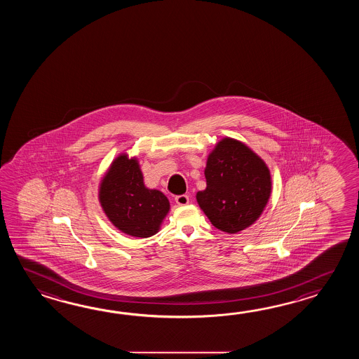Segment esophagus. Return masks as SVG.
Segmentation results:
<instances>
[{
  "instance_id": "esophagus-1",
  "label": "esophagus",
  "mask_w": 359,
  "mask_h": 359,
  "mask_svg": "<svg viewBox=\"0 0 359 359\" xmlns=\"http://www.w3.org/2000/svg\"><path fill=\"white\" fill-rule=\"evenodd\" d=\"M175 200L178 205H187L190 203V198L187 195H178Z\"/></svg>"
}]
</instances>
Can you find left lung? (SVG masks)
Segmentation results:
<instances>
[{
    "label": "left lung",
    "instance_id": "obj_1",
    "mask_svg": "<svg viewBox=\"0 0 359 359\" xmlns=\"http://www.w3.org/2000/svg\"><path fill=\"white\" fill-rule=\"evenodd\" d=\"M206 189L196 200L215 229L237 233L260 217L271 196L266 163L243 142L226 137L208 156Z\"/></svg>",
    "mask_w": 359,
    "mask_h": 359
}]
</instances>
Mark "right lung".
Segmentation results:
<instances>
[{
	"label": "right lung",
	"mask_w": 359,
	"mask_h": 359,
	"mask_svg": "<svg viewBox=\"0 0 359 359\" xmlns=\"http://www.w3.org/2000/svg\"><path fill=\"white\" fill-rule=\"evenodd\" d=\"M99 200L115 227L133 237L155 235L169 212L167 196L146 187L137 159L127 154L111 163L100 184Z\"/></svg>",
	"instance_id": "1"
}]
</instances>
